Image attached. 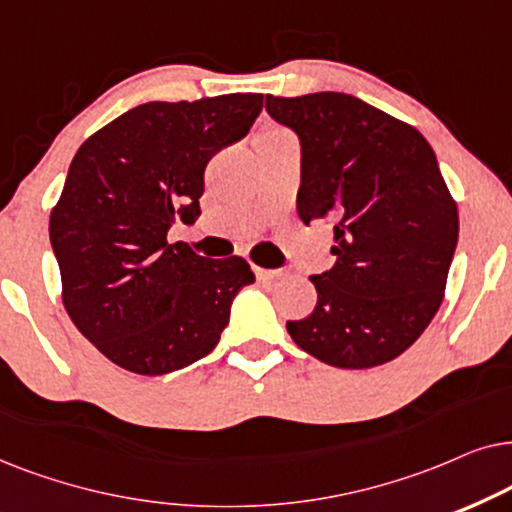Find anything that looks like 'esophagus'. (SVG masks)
Listing matches in <instances>:
<instances>
[{
	"label": "esophagus",
	"instance_id": "34e87169",
	"mask_svg": "<svg viewBox=\"0 0 512 512\" xmlns=\"http://www.w3.org/2000/svg\"><path fill=\"white\" fill-rule=\"evenodd\" d=\"M255 276H257V281H274V278H281L283 276V271L281 269L255 267Z\"/></svg>",
	"mask_w": 512,
	"mask_h": 512
}]
</instances>
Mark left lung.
Instances as JSON below:
<instances>
[{"label":"left lung","mask_w":512,"mask_h":512,"mask_svg":"<svg viewBox=\"0 0 512 512\" xmlns=\"http://www.w3.org/2000/svg\"><path fill=\"white\" fill-rule=\"evenodd\" d=\"M297 133L304 224L335 220V264L311 276V316L288 320L299 349L342 370L384 365L440 309L459 241V213L424 135L346 93L267 95Z\"/></svg>","instance_id":"1"}]
</instances>
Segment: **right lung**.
<instances>
[{"label": "right lung", "instance_id": "obj_1", "mask_svg": "<svg viewBox=\"0 0 512 512\" xmlns=\"http://www.w3.org/2000/svg\"><path fill=\"white\" fill-rule=\"evenodd\" d=\"M260 112V93L145 102L74 154L51 248L72 323L114 365L156 377L196 363L220 342L238 290L255 283L243 257L208 260L166 236L177 220L196 222L208 161Z\"/></svg>", "mask_w": 512, "mask_h": 512}]
</instances>
